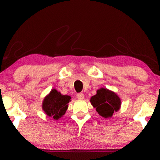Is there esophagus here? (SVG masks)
Instances as JSON below:
<instances>
[{
	"instance_id": "obj_1",
	"label": "esophagus",
	"mask_w": 160,
	"mask_h": 160,
	"mask_svg": "<svg viewBox=\"0 0 160 160\" xmlns=\"http://www.w3.org/2000/svg\"><path fill=\"white\" fill-rule=\"evenodd\" d=\"M76 98L79 100H82L84 98V95L83 93H78L77 95H76Z\"/></svg>"
}]
</instances>
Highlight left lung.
Here are the masks:
<instances>
[{"label":"left lung","instance_id":"left-lung-1","mask_svg":"<svg viewBox=\"0 0 160 160\" xmlns=\"http://www.w3.org/2000/svg\"><path fill=\"white\" fill-rule=\"evenodd\" d=\"M90 102L96 108V111L106 119L111 117L113 113L119 111L122 103L117 94L106 88L98 89L97 94L91 98Z\"/></svg>","mask_w":160,"mask_h":160}]
</instances>
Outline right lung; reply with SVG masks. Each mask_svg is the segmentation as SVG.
<instances>
[{
	"instance_id": "add662e5",
	"label": "right lung",
	"mask_w": 160,
	"mask_h": 160,
	"mask_svg": "<svg viewBox=\"0 0 160 160\" xmlns=\"http://www.w3.org/2000/svg\"><path fill=\"white\" fill-rule=\"evenodd\" d=\"M71 96L63 95L57 89H52L50 93L43 99L42 108L48 117L58 120L66 112Z\"/></svg>"
}]
</instances>
